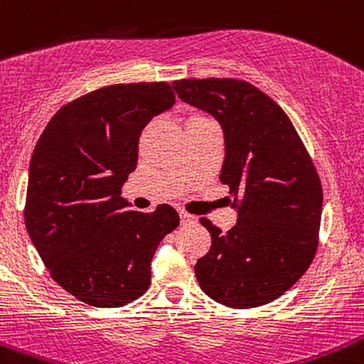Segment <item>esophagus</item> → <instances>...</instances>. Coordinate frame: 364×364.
Instances as JSON below:
<instances>
[{"label": "esophagus", "instance_id": "1", "mask_svg": "<svg viewBox=\"0 0 364 364\" xmlns=\"http://www.w3.org/2000/svg\"><path fill=\"white\" fill-rule=\"evenodd\" d=\"M179 215H181V221L183 223H197V215L188 214V213H186V210H181V213H179Z\"/></svg>", "mask_w": 364, "mask_h": 364}]
</instances>
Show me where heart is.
Wrapping results in <instances>:
<instances>
[{"mask_svg":"<svg viewBox=\"0 0 364 364\" xmlns=\"http://www.w3.org/2000/svg\"><path fill=\"white\" fill-rule=\"evenodd\" d=\"M193 117H200V115H193Z\"/></svg>","mask_w":364,"mask_h":364,"instance_id":"obj_1","label":"heart"}]
</instances>
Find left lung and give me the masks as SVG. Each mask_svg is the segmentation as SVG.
Segmentation results:
<instances>
[{"label": "left lung", "instance_id": "1", "mask_svg": "<svg viewBox=\"0 0 364 364\" xmlns=\"http://www.w3.org/2000/svg\"><path fill=\"white\" fill-rule=\"evenodd\" d=\"M174 90L225 133L223 185L238 221L225 231L209 219L213 245L195 264L198 285L219 304L249 309L283 295L313 262L323 188L289 115L261 90L238 79H181Z\"/></svg>", "mask_w": 364, "mask_h": 364}]
</instances>
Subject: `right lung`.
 Segmentation results:
<instances>
[{
  "label": "right lung",
  "mask_w": 364,
  "mask_h": 364,
  "mask_svg": "<svg viewBox=\"0 0 364 364\" xmlns=\"http://www.w3.org/2000/svg\"><path fill=\"white\" fill-rule=\"evenodd\" d=\"M174 102L167 82L100 87L63 105L38 139L27 233L51 278L86 304L121 307L141 297L159 243L179 225L167 203L138 213L121 197L143 127Z\"/></svg>",
  "instance_id": "obj_1"
}]
</instances>
